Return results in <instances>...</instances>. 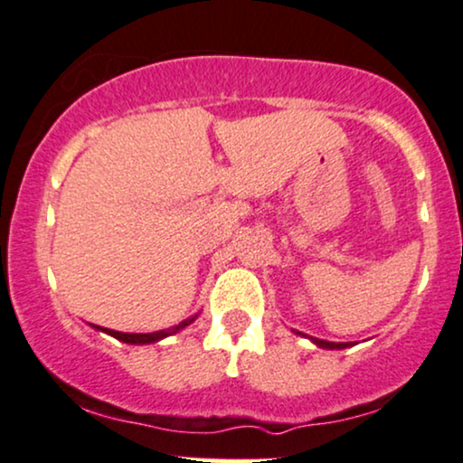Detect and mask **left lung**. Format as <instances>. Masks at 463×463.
Listing matches in <instances>:
<instances>
[{"label":"left lung","mask_w":463,"mask_h":463,"mask_svg":"<svg viewBox=\"0 0 463 463\" xmlns=\"http://www.w3.org/2000/svg\"><path fill=\"white\" fill-rule=\"evenodd\" d=\"M313 341L323 349H345L347 347V343H330V341H319V338H313Z\"/></svg>","instance_id":"8db88e82"}]
</instances>
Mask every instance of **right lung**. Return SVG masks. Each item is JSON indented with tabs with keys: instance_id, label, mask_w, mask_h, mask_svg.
Listing matches in <instances>:
<instances>
[{
	"instance_id": "obj_1",
	"label": "right lung",
	"mask_w": 463,
	"mask_h": 463,
	"mask_svg": "<svg viewBox=\"0 0 463 463\" xmlns=\"http://www.w3.org/2000/svg\"><path fill=\"white\" fill-rule=\"evenodd\" d=\"M192 321H194V319L183 321V323H178L176 327H172V330H161V332H153V334H125V332H116V330H103V327H101V330L111 334V336L118 338V341H122V343L144 345V343H155V341H159V338L168 336V334H172V332H178V330H181V327L189 326V323H192ZM94 327H99V326H94Z\"/></svg>"
}]
</instances>
